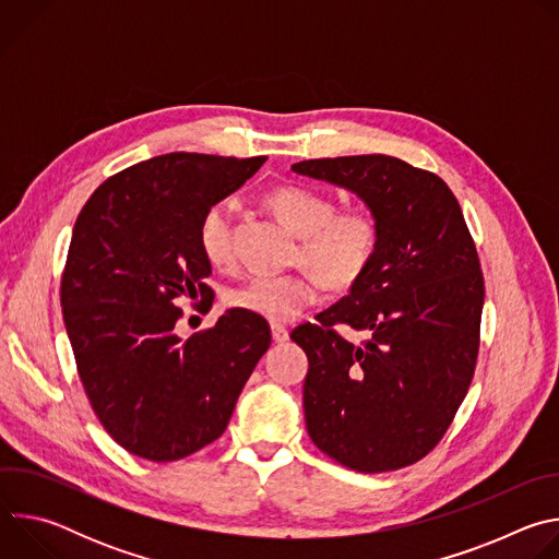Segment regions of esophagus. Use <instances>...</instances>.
I'll return each instance as SVG.
<instances>
[{
	"instance_id": "1",
	"label": "esophagus",
	"mask_w": 559,
	"mask_h": 559,
	"mask_svg": "<svg viewBox=\"0 0 559 559\" xmlns=\"http://www.w3.org/2000/svg\"><path fill=\"white\" fill-rule=\"evenodd\" d=\"M289 338V332H287V328H283L281 323H272V341L274 343H285Z\"/></svg>"
}]
</instances>
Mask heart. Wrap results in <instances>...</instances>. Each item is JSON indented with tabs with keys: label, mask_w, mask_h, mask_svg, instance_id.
I'll return each mask as SVG.
<instances>
[{
	"label": "heart",
	"mask_w": 559,
	"mask_h": 559,
	"mask_svg": "<svg viewBox=\"0 0 559 559\" xmlns=\"http://www.w3.org/2000/svg\"><path fill=\"white\" fill-rule=\"evenodd\" d=\"M265 203L298 236L296 261L311 267L330 287H352L369 270L380 241L378 221L369 210H336L328 194L305 186H281L265 197ZM197 241L210 265L227 267L234 261L225 201L212 203L203 212ZM317 277L311 272L252 276L234 285L225 294V302L272 323H289L321 298V280Z\"/></svg>",
	"instance_id": "b5f03b06"
}]
</instances>
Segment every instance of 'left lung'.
I'll list each match as a JSON object with an SVG mask.
<instances>
[{"instance_id": "left-lung-1", "label": "left lung", "mask_w": 559, "mask_h": 559, "mask_svg": "<svg viewBox=\"0 0 559 559\" xmlns=\"http://www.w3.org/2000/svg\"><path fill=\"white\" fill-rule=\"evenodd\" d=\"M296 175L354 192L380 227L378 252L336 305L300 325L311 442L336 462L382 473L425 457L468 391L485 278L462 210L433 173L386 154L309 158ZM367 331L362 346L333 328Z\"/></svg>"}]
</instances>
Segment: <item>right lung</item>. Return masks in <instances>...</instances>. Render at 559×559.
Returning <instances> with one entry per match:
<instances>
[{"mask_svg": "<svg viewBox=\"0 0 559 559\" xmlns=\"http://www.w3.org/2000/svg\"><path fill=\"white\" fill-rule=\"evenodd\" d=\"M265 164L197 152L152 156L104 181L72 227L63 323L88 401L117 444L152 462L214 442L272 334L227 309L183 341L179 296L212 298L197 227Z\"/></svg>", "mask_w": 559, "mask_h": 559, "instance_id": "obj_1", "label": "right lung"}]
</instances>
